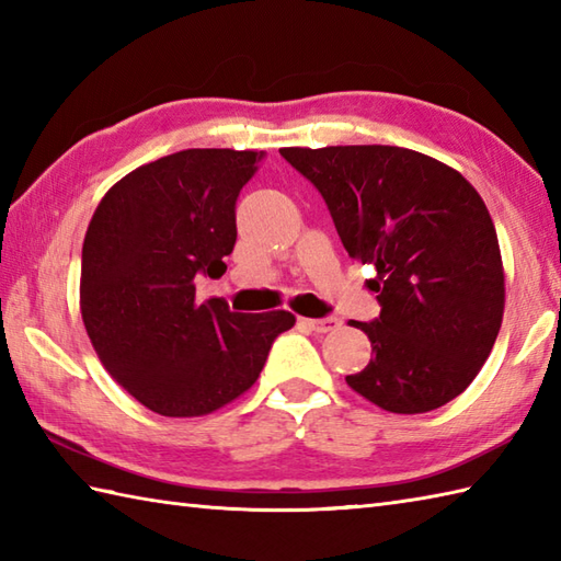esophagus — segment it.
Masks as SVG:
<instances>
[{
    "mask_svg": "<svg viewBox=\"0 0 561 561\" xmlns=\"http://www.w3.org/2000/svg\"><path fill=\"white\" fill-rule=\"evenodd\" d=\"M301 323L308 328V330H313V332H332V330H337L340 328V320L337 318H318V320H311V318H304Z\"/></svg>",
    "mask_w": 561,
    "mask_h": 561,
    "instance_id": "esophagus-1",
    "label": "esophagus"
}]
</instances>
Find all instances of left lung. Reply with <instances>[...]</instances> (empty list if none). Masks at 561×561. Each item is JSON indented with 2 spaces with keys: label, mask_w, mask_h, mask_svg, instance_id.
I'll use <instances>...</instances> for the list:
<instances>
[{
  "label": "left lung",
  "mask_w": 561,
  "mask_h": 561,
  "mask_svg": "<svg viewBox=\"0 0 561 561\" xmlns=\"http://www.w3.org/2000/svg\"><path fill=\"white\" fill-rule=\"evenodd\" d=\"M323 195L342 245L378 277L380 316L356 323L374 359L352 390L396 414L458 398L490 356L504 267L490 211L465 178L402 147L279 149Z\"/></svg>",
  "instance_id": "obj_1"
}]
</instances>
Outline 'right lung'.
I'll return each instance as SVG.
<instances>
[{
  "instance_id": "obj_1",
  "label": "right lung",
  "mask_w": 561,
  "mask_h": 561,
  "mask_svg": "<svg viewBox=\"0 0 561 561\" xmlns=\"http://www.w3.org/2000/svg\"><path fill=\"white\" fill-rule=\"evenodd\" d=\"M265 153L183 149L139 165L93 211L81 250V318L99 359L163 416H199L255 383L287 311L236 313L197 301L226 272L236 199Z\"/></svg>"
}]
</instances>
